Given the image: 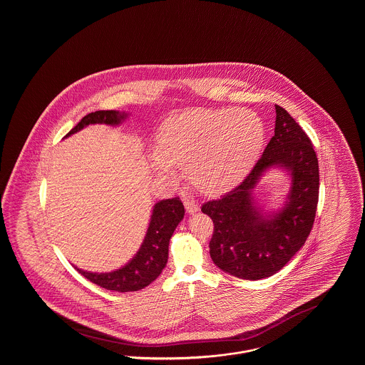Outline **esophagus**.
<instances>
[{"label":"esophagus","mask_w":365,"mask_h":365,"mask_svg":"<svg viewBox=\"0 0 365 365\" xmlns=\"http://www.w3.org/2000/svg\"><path fill=\"white\" fill-rule=\"evenodd\" d=\"M183 201H185V208L187 210V213H194V212H197L200 209L198 202L192 197H185Z\"/></svg>","instance_id":"34e87169"}]
</instances>
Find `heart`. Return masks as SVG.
Returning a JSON list of instances; mask_svg holds the SVG:
<instances>
[{
	"mask_svg": "<svg viewBox=\"0 0 365 365\" xmlns=\"http://www.w3.org/2000/svg\"><path fill=\"white\" fill-rule=\"evenodd\" d=\"M262 142L264 124L255 112L195 108L163 123L150 164L163 176L186 168L197 189L220 192L252 168Z\"/></svg>",
	"mask_w": 365,
	"mask_h": 365,
	"instance_id": "1",
	"label": "heart"
}]
</instances>
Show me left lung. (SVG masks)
<instances>
[{
    "mask_svg": "<svg viewBox=\"0 0 365 365\" xmlns=\"http://www.w3.org/2000/svg\"><path fill=\"white\" fill-rule=\"evenodd\" d=\"M275 109V135L250 174L201 208L215 225L212 260L237 278L257 280L277 274L304 246L316 216L319 163L312 142L286 109ZM269 168L287 170L292 186L285 205L265 214L255 207L252 189Z\"/></svg>",
    "mask_w": 365,
    "mask_h": 365,
    "instance_id": "left-lung-1",
    "label": "left lung"
}]
</instances>
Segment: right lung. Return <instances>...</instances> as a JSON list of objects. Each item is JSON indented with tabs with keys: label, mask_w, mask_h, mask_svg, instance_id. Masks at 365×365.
I'll use <instances>...</instances> for the list:
<instances>
[{
	"label": "right lung",
	"mask_w": 365,
	"mask_h": 365,
	"mask_svg": "<svg viewBox=\"0 0 365 365\" xmlns=\"http://www.w3.org/2000/svg\"><path fill=\"white\" fill-rule=\"evenodd\" d=\"M125 118L127 113L119 110L91 112L71 130L66 138L81 131L88 124L116 125L124 122ZM183 216L185 207L178 197L161 200L153 207L150 223L137 255L124 267L105 274L87 272L79 269L78 267H75V269L90 282L104 287L106 290H113L119 293L140 290L149 286L165 268L168 261L170 240Z\"/></svg>",
	"instance_id": "obj_1"
}]
</instances>
